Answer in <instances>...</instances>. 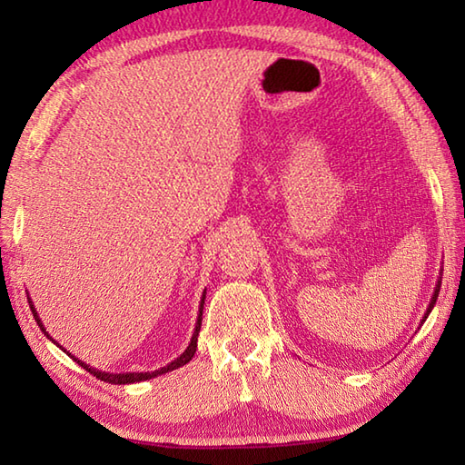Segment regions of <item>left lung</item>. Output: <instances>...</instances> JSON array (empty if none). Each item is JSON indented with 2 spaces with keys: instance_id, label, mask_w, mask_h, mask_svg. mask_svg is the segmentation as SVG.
Returning a JSON list of instances; mask_svg holds the SVG:
<instances>
[{
  "instance_id": "obj_1",
  "label": "left lung",
  "mask_w": 465,
  "mask_h": 465,
  "mask_svg": "<svg viewBox=\"0 0 465 465\" xmlns=\"http://www.w3.org/2000/svg\"><path fill=\"white\" fill-rule=\"evenodd\" d=\"M440 288H441V280H438V283H436V290H433V295H431V302H430V308H428L426 315H423V320H421V322H426V318H428V315H430L431 308H433V305H436V300H438V293H440Z\"/></svg>"
}]
</instances>
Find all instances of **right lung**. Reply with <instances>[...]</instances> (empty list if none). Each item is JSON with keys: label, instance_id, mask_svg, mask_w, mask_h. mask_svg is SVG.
I'll list each match as a JSON object with an SVG mask.
<instances>
[{"label": "right lung", "instance_id": "1", "mask_svg": "<svg viewBox=\"0 0 465 465\" xmlns=\"http://www.w3.org/2000/svg\"><path fill=\"white\" fill-rule=\"evenodd\" d=\"M27 302H29V308H32V313H34V318H35V322H37V325L39 328H42V331L47 335L49 338V333L45 331V328H44V323H42V320H39V315H37V312H35V308H34V303H32V300L27 298ZM203 302H205V292H203V295H202V302H200V315H197V322H195V330H193V335H192V341H190V345H187V350L180 355V358L177 360H173L172 363H167L165 368H160V370H155V371H134V373H107V371H100V370H95V368H90V365L87 363H84L82 360H77V358H74L72 353L69 351H65L62 345H59L55 340H52L54 343H57L59 348H62L69 358H74V361H77L82 365V368L85 370V371H90V373H94L97 380H102V381H107V383H115V385H124V383H137V381H145V380H152V378H157V375H162V373H167V371H173V370H177V368H182V365H185L187 361H190L192 358H193V353H195V350H197V335H200V328H202V313H203Z\"/></svg>", "mask_w": 465, "mask_h": 465}]
</instances>
